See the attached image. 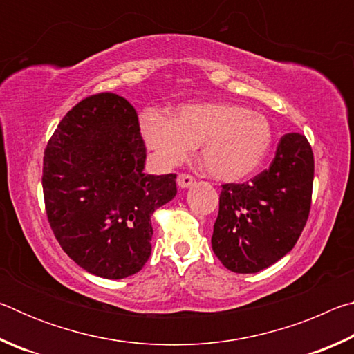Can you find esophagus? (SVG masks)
<instances>
[{"instance_id": "obj_1", "label": "esophagus", "mask_w": 354, "mask_h": 354, "mask_svg": "<svg viewBox=\"0 0 354 354\" xmlns=\"http://www.w3.org/2000/svg\"><path fill=\"white\" fill-rule=\"evenodd\" d=\"M176 183L181 189H187V187H190V185L195 184V178L190 176V175H179L178 179H176Z\"/></svg>"}]
</instances>
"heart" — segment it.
Segmentation results:
<instances>
[{"label":"heart","instance_id":"b5f03b06","mask_svg":"<svg viewBox=\"0 0 354 354\" xmlns=\"http://www.w3.org/2000/svg\"><path fill=\"white\" fill-rule=\"evenodd\" d=\"M140 133L154 160L173 169L200 145V160L209 176L239 183L261 169L270 153L273 131L262 113L226 101L183 104L171 118L145 111Z\"/></svg>","mask_w":354,"mask_h":354}]
</instances>
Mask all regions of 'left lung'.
<instances>
[{"label":"left lung","instance_id":"obj_1","mask_svg":"<svg viewBox=\"0 0 354 354\" xmlns=\"http://www.w3.org/2000/svg\"><path fill=\"white\" fill-rule=\"evenodd\" d=\"M314 154L298 133L281 137L268 170L245 184L221 185L211 239L220 262L234 273H257L295 247L306 225Z\"/></svg>","mask_w":354,"mask_h":354}]
</instances>
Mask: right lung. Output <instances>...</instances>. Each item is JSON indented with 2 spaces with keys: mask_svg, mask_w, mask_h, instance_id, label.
<instances>
[{
  "mask_svg": "<svg viewBox=\"0 0 354 354\" xmlns=\"http://www.w3.org/2000/svg\"><path fill=\"white\" fill-rule=\"evenodd\" d=\"M134 107L115 93L76 104L44 158L45 207L59 245L84 270L123 279L151 254V215L176 195V175H145Z\"/></svg>",
  "mask_w": 354,
  "mask_h": 354,
  "instance_id": "right-lung-1",
  "label": "right lung"
}]
</instances>
